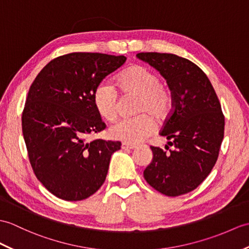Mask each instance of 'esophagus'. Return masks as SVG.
<instances>
[{
  "mask_svg": "<svg viewBox=\"0 0 249 249\" xmlns=\"http://www.w3.org/2000/svg\"><path fill=\"white\" fill-rule=\"evenodd\" d=\"M137 146L134 145V144H127V143H123L122 144V148L123 149H135Z\"/></svg>",
  "mask_w": 249,
  "mask_h": 249,
  "instance_id": "34e87169",
  "label": "esophagus"
}]
</instances>
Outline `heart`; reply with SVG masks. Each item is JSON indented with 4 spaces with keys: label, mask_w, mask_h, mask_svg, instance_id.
<instances>
[{
    "label": "heart",
    "mask_w": 249,
    "mask_h": 249,
    "mask_svg": "<svg viewBox=\"0 0 249 249\" xmlns=\"http://www.w3.org/2000/svg\"><path fill=\"white\" fill-rule=\"evenodd\" d=\"M115 85L126 96L139 97L138 117L124 119L110 128L114 140L127 144H137L152 136L156 129L154 117L162 121L172 109V93L166 86L160 83L157 73L142 66H132L121 72L115 78ZM93 103L97 113L102 118L114 122L119 115V98L113 87L102 83L93 93Z\"/></svg>",
    "instance_id": "1"
}]
</instances>
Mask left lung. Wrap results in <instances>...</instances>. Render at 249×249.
<instances>
[{"label": "left lung", "mask_w": 249, "mask_h": 249, "mask_svg": "<svg viewBox=\"0 0 249 249\" xmlns=\"http://www.w3.org/2000/svg\"><path fill=\"white\" fill-rule=\"evenodd\" d=\"M137 56L166 79L173 98L160 135L174 149L166 153L151 146L154 158L144 178L166 196L189 193L205 180L217 160L225 127L221 103L207 75L189 59L155 52Z\"/></svg>", "instance_id": "obj_1"}]
</instances>
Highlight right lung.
<instances>
[{
  "mask_svg": "<svg viewBox=\"0 0 249 249\" xmlns=\"http://www.w3.org/2000/svg\"><path fill=\"white\" fill-rule=\"evenodd\" d=\"M126 57L76 53L56 57L33 82L22 112V132L35 175L52 194L83 200L102 187L121 142L88 141L106 128L93 103L96 87Z\"/></svg>",
  "mask_w": 249,
  "mask_h": 249,
  "instance_id": "add662e5",
  "label": "right lung"
}]
</instances>
